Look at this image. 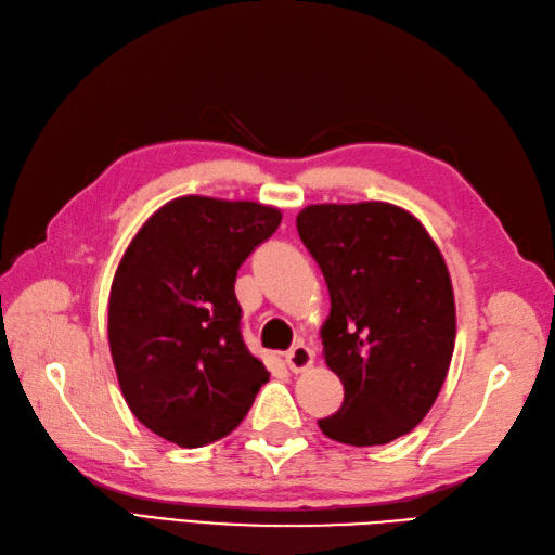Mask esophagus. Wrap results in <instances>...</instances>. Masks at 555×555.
<instances>
[{
    "label": "esophagus",
    "mask_w": 555,
    "mask_h": 555,
    "mask_svg": "<svg viewBox=\"0 0 555 555\" xmlns=\"http://www.w3.org/2000/svg\"><path fill=\"white\" fill-rule=\"evenodd\" d=\"M286 364L293 373H300V371H307L309 366L314 364V352L309 350V347L305 343H298L293 347V350L286 352Z\"/></svg>",
    "instance_id": "1"
}]
</instances>
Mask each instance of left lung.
I'll use <instances>...</instances> for the list:
<instances>
[{"instance_id":"obj_1","label":"left lung","mask_w":555,"mask_h":555,"mask_svg":"<svg viewBox=\"0 0 555 555\" xmlns=\"http://www.w3.org/2000/svg\"><path fill=\"white\" fill-rule=\"evenodd\" d=\"M298 234L326 279L324 359L345 388L319 421L352 447L411 433L440 395L456 340L444 257L418 219L390 203L307 205Z\"/></svg>"}]
</instances>
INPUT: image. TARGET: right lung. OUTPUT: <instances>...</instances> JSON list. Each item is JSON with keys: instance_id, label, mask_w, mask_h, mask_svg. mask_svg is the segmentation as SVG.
<instances>
[{"instance_id": "1", "label": "right lung", "mask_w": 555, "mask_h": 555, "mask_svg": "<svg viewBox=\"0 0 555 555\" xmlns=\"http://www.w3.org/2000/svg\"><path fill=\"white\" fill-rule=\"evenodd\" d=\"M279 224L262 203L182 196L127 246L108 298L111 357L127 406L167 442L229 435L269 380L243 343L234 283Z\"/></svg>"}]
</instances>
